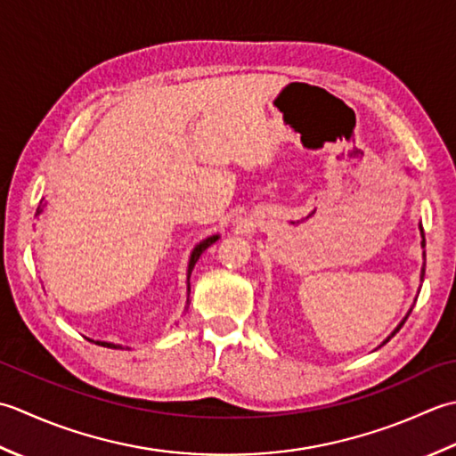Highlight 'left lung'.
Segmentation results:
<instances>
[{
    "mask_svg": "<svg viewBox=\"0 0 456 456\" xmlns=\"http://www.w3.org/2000/svg\"><path fill=\"white\" fill-rule=\"evenodd\" d=\"M419 230H421V238H423V241H421V246H425V234H423V228H421V226H419ZM423 275H425V269H421V280H423ZM410 313H411V309H410ZM410 313H407V314H405V319H403V321H402V322H399V324H397V329H395V330H394V332H392V334H389V337H387V338H386V340H384V345H386V342H387V340H389V338H392V337H394V334H395V332H397V330H399V329H402V327H403V322H405V321H407V317H410Z\"/></svg>",
    "mask_w": 456,
    "mask_h": 456,
    "instance_id": "left-lung-1",
    "label": "left lung"
}]
</instances>
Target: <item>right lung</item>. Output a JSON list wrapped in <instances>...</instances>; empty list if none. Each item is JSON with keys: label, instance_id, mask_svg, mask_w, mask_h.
<instances>
[{"label": "right lung", "instance_id": "add662e5", "mask_svg": "<svg viewBox=\"0 0 456 456\" xmlns=\"http://www.w3.org/2000/svg\"><path fill=\"white\" fill-rule=\"evenodd\" d=\"M43 207L45 204H39V208H37V216L41 215L43 212ZM220 236L218 234H215V236H208L207 240H202L200 244H197L194 246V249H192V254H191V259H189V269H187V291L191 293V273H192V267H194V264L199 262V257H200V254L204 252V249H207L208 246H212L215 244V241L218 240ZM90 342H94V345H100V346H106V348H122V345H114V342H104V340H92V338H88Z\"/></svg>", "mask_w": 456, "mask_h": 456}]
</instances>
